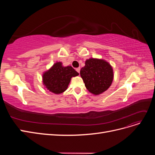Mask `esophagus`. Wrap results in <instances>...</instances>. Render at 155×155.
Here are the masks:
<instances>
[{
	"label": "esophagus",
	"instance_id": "esophagus-1",
	"mask_svg": "<svg viewBox=\"0 0 155 155\" xmlns=\"http://www.w3.org/2000/svg\"><path fill=\"white\" fill-rule=\"evenodd\" d=\"M76 71L79 74V72H80V68H79H79H76Z\"/></svg>",
	"mask_w": 155,
	"mask_h": 155
}]
</instances>
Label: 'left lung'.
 Listing matches in <instances>:
<instances>
[{
    "label": "left lung",
    "instance_id": "obj_1",
    "mask_svg": "<svg viewBox=\"0 0 155 155\" xmlns=\"http://www.w3.org/2000/svg\"><path fill=\"white\" fill-rule=\"evenodd\" d=\"M81 77L87 90L94 95H100L109 88L114 79L110 64L103 59L89 58L80 70Z\"/></svg>",
    "mask_w": 155,
    "mask_h": 155
}]
</instances>
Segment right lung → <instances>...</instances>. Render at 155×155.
<instances>
[{"mask_svg": "<svg viewBox=\"0 0 155 155\" xmlns=\"http://www.w3.org/2000/svg\"><path fill=\"white\" fill-rule=\"evenodd\" d=\"M79 73L71 66L64 67L62 62H56L42 75L45 87L50 92L60 94L68 88L72 77L78 76Z\"/></svg>", "mask_w": 155, "mask_h": 155, "instance_id": "add662e5", "label": "right lung"}]
</instances>
